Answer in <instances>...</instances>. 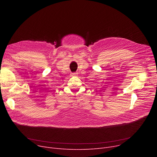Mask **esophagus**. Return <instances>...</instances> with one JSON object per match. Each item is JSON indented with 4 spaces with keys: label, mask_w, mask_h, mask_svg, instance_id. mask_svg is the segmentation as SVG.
<instances>
[{
    "label": "esophagus",
    "mask_w": 157,
    "mask_h": 157,
    "mask_svg": "<svg viewBox=\"0 0 157 157\" xmlns=\"http://www.w3.org/2000/svg\"><path fill=\"white\" fill-rule=\"evenodd\" d=\"M72 76H76V74H76V73H72Z\"/></svg>",
    "instance_id": "34e87169"
}]
</instances>
